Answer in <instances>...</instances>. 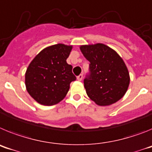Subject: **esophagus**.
I'll use <instances>...</instances> for the list:
<instances>
[{"label": "esophagus", "instance_id": "1", "mask_svg": "<svg viewBox=\"0 0 152 152\" xmlns=\"http://www.w3.org/2000/svg\"><path fill=\"white\" fill-rule=\"evenodd\" d=\"M77 79L79 80V81H80V80H82V79H83V75H82V74H80V75H79L78 76H77Z\"/></svg>", "mask_w": 152, "mask_h": 152}]
</instances>
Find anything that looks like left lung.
Wrapping results in <instances>:
<instances>
[{
    "label": "left lung",
    "mask_w": 152,
    "mask_h": 152,
    "mask_svg": "<svg viewBox=\"0 0 152 152\" xmlns=\"http://www.w3.org/2000/svg\"><path fill=\"white\" fill-rule=\"evenodd\" d=\"M80 49L90 61L89 73L84 80L88 96L100 106L110 105L124 96L129 74L122 58L104 44L81 45Z\"/></svg>",
    "instance_id": "left-lung-1"
}]
</instances>
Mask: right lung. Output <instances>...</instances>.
<instances>
[{
    "label": "right lung",
    "mask_w": 152,
    "mask_h": 152,
    "mask_svg": "<svg viewBox=\"0 0 152 152\" xmlns=\"http://www.w3.org/2000/svg\"><path fill=\"white\" fill-rule=\"evenodd\" d=\"M72 45L56 44L47 47L31 61L25 75L26 90L40 104L52 106L62 100L76 80L66 59Z\"/></svg>",
    "instance_id": "1"
}]
</instances>
